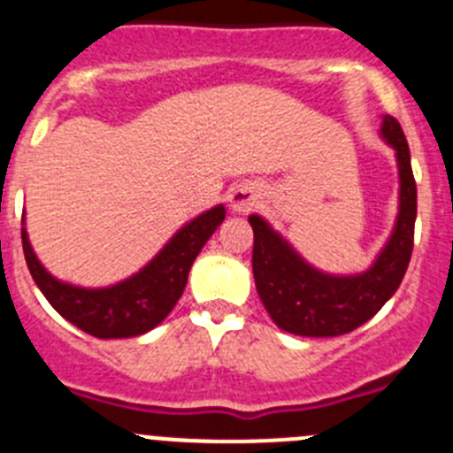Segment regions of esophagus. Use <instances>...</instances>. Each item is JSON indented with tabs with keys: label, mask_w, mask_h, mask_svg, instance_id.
Wrapping results in <instances>:
<instances>
[{
	"label": "esophagus",
	"mask_w": 453,
	"mask_h": 453,
	"mask_svg": "<svg viewBox=\"0 0 453 453\" xmlns=\"http://www.w3.org/2000/svg\"><path fill=\"white\" fill-rule=\"evenodd\" d=\"M227 200H230L232 210L243 214V211H249L250 207L257 203V191H255L253 187H237V188H232V194Z\"/></svg>",
	"instance_id": "1"
}]
</instances>
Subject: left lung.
Listing matches in <instances>:
<instances>
[{"instance_id": "1", "label": "left lung", "mask_w": 453, "mask_h": 453, "mask_svg": "<svg viewBox=\"0 0 453 453\" xmlns=\"http://www.w3.org/2000/svg\"><path fill=\"white\" fill-rule=\"evenodd\" d=\"M383 139L396 150L399 164V216L390 242L372 269L357 275H328L296 253L265 219L253 214V275L271 319L287 333L303 337H337L369 321L399 289L412 255L417 187L403 129L383 118Z\"/></svg>"}]
</instances>
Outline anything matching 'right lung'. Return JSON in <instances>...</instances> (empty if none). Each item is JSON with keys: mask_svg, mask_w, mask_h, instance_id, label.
<instances>
[{"mask_svg": "<svg viewBox=\"0 0 453 453\" xmlns=\"http://www.w3.org/2000/svg\"><path fill=\"white\" fill-rule=\"evenodd\" d=\"M226 219V207L216 204L214 210L196 216L161 249V253L134 273L127 280L102 289H84L57 280L47 273L31 249L27 230L22 227V250L31 278L45 294L54 310L77 328L100 340L143 335L175 308L187 287L188 271L203 250L207 239Z\"/></svg>", "mask_w": 453, "mask_h": 453, "instance_id": "add662e5", "label": "right lung"}]
</instances>
